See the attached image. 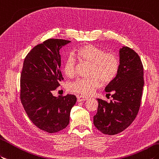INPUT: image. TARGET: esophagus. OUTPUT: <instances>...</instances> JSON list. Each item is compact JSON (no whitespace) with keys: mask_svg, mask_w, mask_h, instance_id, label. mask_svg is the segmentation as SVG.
Wrapping results in <instances>:
<instances>
[{"mask_svg":"<svg viewBox=\"0 0 159 159\" xmlns=\"http://www.w3.org/2000/svg\"><path fill=\"white\" fill-rule=\"evenodd\" d=\"M87 99H88L87 98L82 96V95H79V96H77V101H78L79 102L87 100Z\"/></svg>","mask_w":159,"mask_h":159,"instance_id":"esophagus-1","label":"esophagus"}]
</instances>
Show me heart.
<instances>
[{
    "label": "heart",
    "mask_w": 159,
    "mask_h": 159,
    "mask_svg": "<svg viewBox=\"0 0 159 159\" xmlns=\"http://www.w3.org/2000/svg\"><path fill=\"white\" fill-rule=\"evenodd\" d=\"M75 54L79 59L91 63L90 78H79L68 85L73 93L90 95L100 87V80L109 83L116 78L120 68L119 59L113 53H104L101 48L91 44H87L77 48ZM76 61L71 55L66 58L63 70L65 75L72 76L75 73Z\"/></svg>",
    "instance_id": "b5f03b06"
}]
</instances>
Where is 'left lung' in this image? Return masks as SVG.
Masks as SVG:
<instances>
[{
	"label": "left lung",
	"instance_id": "left-lung-1",
	"mask_svg": "<svg viewBox=\"0 0 159 159\" xmlns=\"http://www.w3.org/2000/svg\"><path fill=\"white\" fill-rule=\"evenodd\" d=\"M120 68L118 75L106 86V92L112 93V100L98 101V112L93 123L106 135H115L133 123L138 113L144 84L143 68L135 51L128 47L119 50Z\"/></svg>",
	"mask_w": 159,
	"mask_h": 159
}]
</instances>
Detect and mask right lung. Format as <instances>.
<instances>
[{
    "label": "right lung",
    "mask_w": 159,
    "mask_h": 159,
    "mask_svg": "<svg viewBox=\"0 0 159 159\" xmlns=\"http://www.w3.org/2000/svg\"><path fill=\"white\" fill-rule=\"evenodd\" d=\"M48 39L35 46L25 57L20 79V99L30 120L49 134L64 129L76 104L75 95L53 96L52 91L63 80L60 49L70 43Z\"/></svg>",
    "instance_id": "1"
}]
</instances>
